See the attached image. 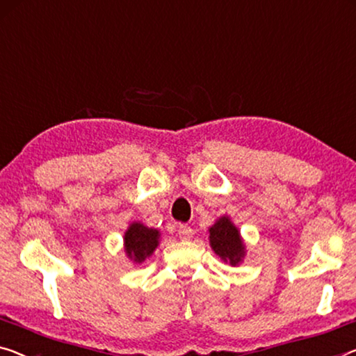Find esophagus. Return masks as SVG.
<instances>
[{
	"mask_svg": "<svg viewBox=\"0 0 356 356\" xmlns=\"http://www.w3.org/2000/svg\"><path fill=\"white\" fill-rule=\"evenodd\" d=\"M179 236L182 238V240H190V238L193 236V229L187 224H180L179 229H177Z\"/></svg>",
	"mask_w": 356,
	"mask_h": 356,
	"instance_id": "obj_1",
	"label": "esophagus"
}]
</instances>
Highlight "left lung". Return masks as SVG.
Listing matches in <instances>:
<instances>
[{"mask_svg":"<svg viewBox=\"0 0 356 356\" xmlns=\"http://www.w3.org/2000/svg\"><path fill=\"white\" fill-rule=\"evenodd\" d=\"M211 246L217 256H220L225 262L236 265L245 256V246L238 233L236 227L229 220V217H222L209 229Z\"/></svg>","mask_w":356,"mask_h":356,"instance_id":"8db88e82","label":"left lung"}]
</instances>
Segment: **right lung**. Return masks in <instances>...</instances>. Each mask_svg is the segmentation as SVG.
<instances>
[{
  "instance_id": "right-lung-1",
  "label": "right lung",
  "mask_w": 356,
  "mask_h": 356,
  "mask_svg": "<svg viewBox=\"0 0 356 356\" xmlns=\"http://www.w3.org/2000/svg\"><path fill=\"white\" fill-rule=\"evenodd\" d=\"M158 246V230L148 227L132 224L124 235V251L134 262H144L145 257L155 251Z\"/></svg>"
}]
</instances>
